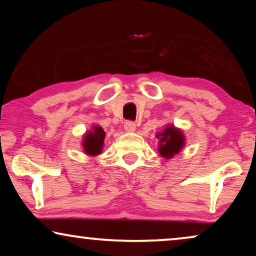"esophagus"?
<instances>
[{
  "instance_id": "esophagus-1",
  "label": "esophagus",
  "mask_w": 256,
  "mask_h": 256,
  "mask_svg": "<svg viewBox=\"0 0 256 256\" xmlns=\"http://www.w3.org/2000/svg\"><path fill=\"white\" fill-rule=\"evenodd\" d=\"M124 127L126 132H132L136 129V124H135V122H132V121H126Z\"/></svg>"
}]
</instances>
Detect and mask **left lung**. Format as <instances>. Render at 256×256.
Listing matches in <instances>:
<instances>
[{
    "instance_id": "1",
    "label": "left lung",
    "mask_w": 256,
    "mask_h": 256,
    "mask_svg": "<svg viewBox=\"0 0 256 256\" xmlns=\"http://www.w3.org/2000/svg\"><path fill=\"white\" fill-rule=\"evenodd\" d=\"M160 138V155L166 158H171L174 154L180 152L184 146V136L180 130L174 127H166L163 132L157 134Z\"/></svg>"
}]
</instances>
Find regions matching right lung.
<instances>
[{
	"mask_svg": "<svg viewBox=\"0 0 256 256\" xmlns=\"http://www.w3.org/2000/svg\"><path fill=\"white\" fill-rule=\"evenodd\" d=\"M104 141V129L99 127V126H96L93 127V130L87 132L85 135V138H84L82 146L84 150L87 155L96 156L101 152V149H102Z\"/></svg>",
	"mask_w": 256,
	"mask_h": 256,
	"instance_id": "obj_1",
	"label": "right lung"
}]
</instances>
